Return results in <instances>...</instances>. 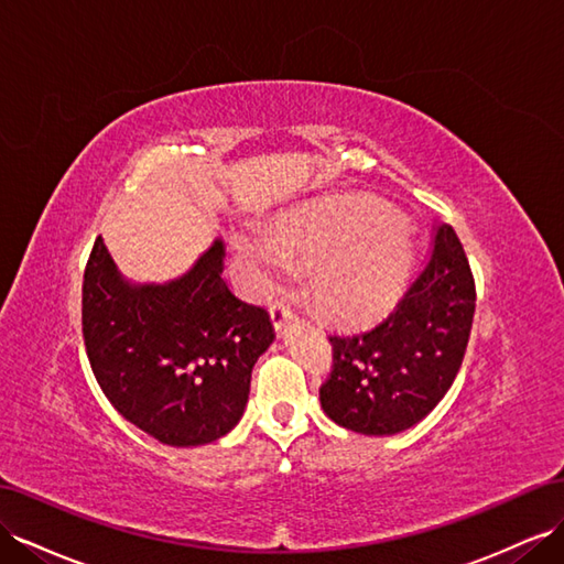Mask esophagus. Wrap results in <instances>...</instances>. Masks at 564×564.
Masks as SVG:
<instances>
[{
	"instance_id": "34e87169",
	"label": "esophagus",
	"mask_w": 564,
	"mask_h": 564,
	"mask_svg": "<svg viewBox=\"0 0 564 564\" xmlns=\"http://www.w3.org/2000/svg\"><path fill=\"white\" fill-rule=\"evenodd\" d=\"M270 317H272V325H275V329H282L286 325V319L294 317V311L289 308V303L275 301V303H270Z\"/></svg>"
}]
</instances>
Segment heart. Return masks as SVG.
Masks as SVG:
<instances>
[{
  "instance_id": "1",
  "label": "heart",
  "mask_w": 564,
  "mask_h": 564,
  "mask_svg": "<svg viewBox=\"0 0 564 564\" xmlns=\"http://www.w3.org/2000/svg\"><path fill=\"white\" fill-rule=\"evenodd\" d=\"M253 275L268 280L308 265L311 294L325 313L360 319L399 292L408 265V230L399 216L368 199L319 204L263 230L235 237Z\"/></svg>"
}]
</instances>
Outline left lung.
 Returning <instances> with one entry per match:
<instances>
[{
	"mask_svg": "<svg viewBox=\"0 0 564 564\" xmlns=\"http://www.w3.org/2000/svg\"><path fill=\"white\" fill-rule=\"evenodd\" d=\"M475 301L460 239L438 225L427 265L393 311L368 329L329 334L325 415L368 436L399 434L430 415L463 365Z\"/></svg>",
	"mask_w": 564,
	"mask_h": 564,
	"instance_id": "8db88e82",
	"label": "left lung"
}]
</instances>
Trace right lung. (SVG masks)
<instances>
[{"label": "right lung", "mask_w": 564, "mask_h": 564, "mask_svg": "<svg viewBox=\"0 0 564 564\" xmlns=\"http://www.w3.org/2000/svg\"><path fill=\"white\" fill-rule=\"evenodd\" d=\"M223 241L169 284H130L97 237L83 280V337L106 399L169 446H202L245 415L270 315L223 280Z\"/></svg>", "instance_id": "obj_1"}]
</instances>
